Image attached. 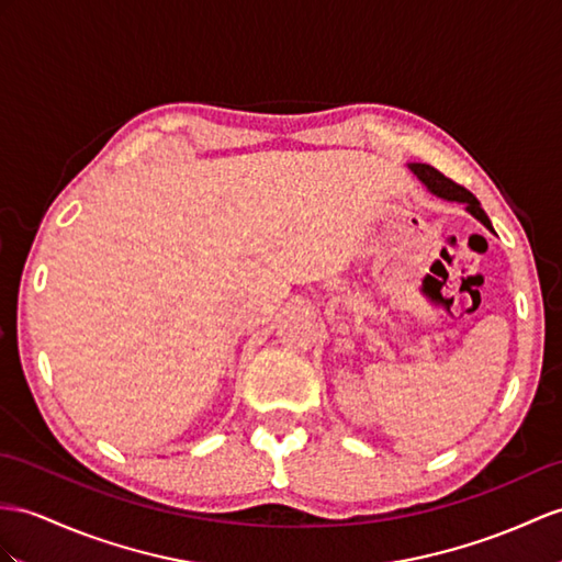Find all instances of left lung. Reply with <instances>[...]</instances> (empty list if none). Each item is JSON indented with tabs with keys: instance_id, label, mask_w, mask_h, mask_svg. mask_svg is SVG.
<instances>
[{
	"instance_id": "1",
	"label": "left lung",
	"mask_w": 562,
	"mask_h": 562,
	"mask_svg": "<svg viewBox=\"0 0 562 562\" xmlns=\"http://www.w3.org/2000/svg\"><path fill=\"white\" fill-rule=\"evenodd\" d=\"M407 167H409V171H413L419 178L422 186L427 188L431 195L441 198L446 202L464 204V210H468L476 218V222H482L491 231V234H496L494 226H491V218L486 216V212L482 210V204H479V200L470 193V190H464L462 186L453 183L441 171H436L434 167H429V164H407Z\"/></svg>"
}]
</instances>
